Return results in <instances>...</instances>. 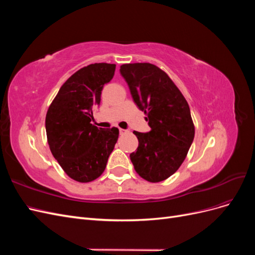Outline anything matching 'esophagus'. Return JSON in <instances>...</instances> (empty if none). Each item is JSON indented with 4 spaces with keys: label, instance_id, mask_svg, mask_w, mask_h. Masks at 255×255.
Listing matches in <instances>:
<instances>
[{
    "label": "esophagus",
    "instance_id": "esophagus-1",
    "mask_svg": "<svg viewBox=\"0 0 255 255\" xmlns=\"http://www.w3.org/2000/svg\"><path fill=\"white\" fill-rule=\"evenodd\" d=\"M119 132H120V134H125L127 130L126 129H123V128H119Z\"/></svg>",
    "mask_w": 255,
    "mask_h": 255
}]
</instances>
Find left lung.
<instances>
[{"label":"left lung","mask_w":255,"mask_h":255,"mask_svg":"<svg viewBox=\"0 0 255 255\" xmlns=\"http://www.w3.org/2000/svg\"><path fill=\"white\" fill-rule=\"evenodd\" d=\"M120 73L151 128L148 133L133 132L138 148L129 154L130 160L142 179L161 182L180 168L194 140L188 103L168 74L155 65L126 64L120 67Z\"/></svg>","instance_id":"obj_1"}]
</instances>
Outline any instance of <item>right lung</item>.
<instances>
[{
    "mask_svg": "<svg viewBox=\"0 0 255 255\" xmlns=\"http://www.w3.org/2000/svg\"><path fill=\"white\" fill-rule=\"evenodd\" d=\"M114 64H91L69 78L51 103L45 130L53 156L74 181L88 183L101 175L118 140L117 128L92 126V110L103 86L115 74Z\"/></svg>",
    "mask_w": 255,
    "mask_h": 255,
    "instance_id": "add662e5",
    "label": "right lung"
}]
</instances>
